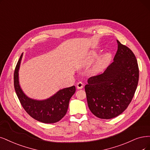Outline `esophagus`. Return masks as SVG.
<instances>
[{
	"mask_svg": "<svg viewBox=\"0 0 150 150\" xmlns=\"http://www.w3.org/2000/svg\"><path fill=\"white\" fill-rule=\"evenodd\" d=\"M84 86V84L82 82H79L77 83L76 84V88H78V89H82L83 88Z\"/></svg>",
	"mask_w": 150,
	"mask_h": 150,
	"instance_id": "obj_1",
	"label": "esophagus"
}]
</instances>
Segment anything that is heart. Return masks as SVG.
Listing matches in <instances>:
<instances>
[{"label":"heart","mask_w":150,"mask_h":150,"mask_svg":"<svg viewBox=\"0 0 150 150\" xmlns=\"http://www.w3.org/2000/svg\"><path fill=\"white\" fill-rule=\"evenodd\" d=\"M98 56V54L95 51H92L90 53L88 57V62L89 63L92 62ZM110 59V55L109 53H106L99 58L95 65V69L99 70L103 69L106 65Z\"/></svg>","instance_id":"1"}]
</instances>
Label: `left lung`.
I'll list each match as a JSON object with an SVG mask.
<instances>
[{"mask_svg":"<svg viewBox=\"0 0 150 150\" xmlns=\"http://www.w3.org/2000/svg\"><path fill=\"white\" fill-rule=\"evenodd\" d=\"M114 61L102 74L88 80L85 90L91 112L97 117L110 119L117 117L132 100L139 79L135 55L118 40Z\"/></svg>","mask_w":150,"mask_h":150,"instance_id":"8db88e82","label":"left lung"}]
</instances>
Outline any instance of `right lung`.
Masks as SVG:
<instances>
[{"label": "right lung", "instance_id": "right-lung-1", "mask_svg": "<svg viewBox=\"0 0 150 150\" xmlns=\"http://www.w3.org/2000/svg\"><path fill=\"white\" fill-rule=\"evenodd\" d=\"M23 54L18 61L14 71V87L19 101L25 111L31 117L42 123L52 124L62 119L66 114L69 101L74 95L75 86L64 88L45 100L39 101L28 97L21 89L18 71Z\"/></svg>", "mask_w": 150, "mask_h": 150}]
</instances>
